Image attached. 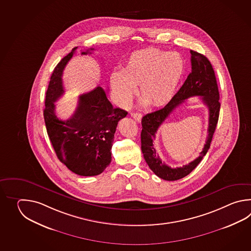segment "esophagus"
<instances>
[{"instance_id": "esophagus-1", "label": "esophagus", "mask_w": 251, "mask_h": 251, "mask_svg": "<svg viewBox=\"0 0 251 251\" xmlns=\"http://www.w3.org/2000/svg\"><path fill=\"white\" fill-rule=\"evenodd\" d=\"M131 117L136 121V122H141L142 118H143V115L141 113H130Z\"/></svg>"}]
</instances>
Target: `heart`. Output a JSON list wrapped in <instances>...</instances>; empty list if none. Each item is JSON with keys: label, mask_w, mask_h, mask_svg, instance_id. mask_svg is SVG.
Instances as JSON below:
<instances>
[{"label": "heart", "mask_w": 251, "mask_h": 251, "mask_svg": "<svg viewBox=\"0 0 251 251\" xmlns=\"http://www.w3.org/2000/svg\"><path fill=\"white\" fill-rule=\"evenodd\" d=\"M184 72L185 63L178 53L144 48L129 56L121 73L111 75L110 86L120 107L129 106L137 86L144 104L162 107L175 96Z\"/></svg>", "instance_id": "b5f03b06"}]
</instances>
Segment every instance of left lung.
<instances>
[{
  "mask_svg": "<svg viewBox=\"0 0 251 251\" xmlns=\"http://www.w3.org/2000/svg\"><path fill=\"white\" fill-rule=\"evenodd\" d=\"M192 72L187 76L179 91L165 107L154 112L149 113L142 118L141 148L144 160L155 175L169 181H174L187 176L200 163L203 156L210 148L213 133L218 123L221 104L219 101L218 85L213 66L207 57L202 53L190 50ZM200 96L209 109V135L200 157L187 166L178 168H171L166 166L155 153L153 146V139L159 127L173 110L190 96Z\"/></svg>",
  "mask_w": 251,
  "mask_h": 251,
  "instance_id": "8db88e82",
  "label": "left lung"
}]
</instances>
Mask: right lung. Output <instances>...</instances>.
I'll return each instance as SVG.
<instances>
[{"label": "right lung", "mask_w": 251, "mask_h": 251, "mask_svg": "<svg viewBox=\"0 0 251 251\" xmlns=\"http://www.w3.org/2000/svg\"><path fill=\"white\" fill-rule=\"evenodd\" d=\"M77 48L53 70L48 85L44 118L48 137L56 156L70 171L80 176H96L111 162L114 135L120 119L127 112L113 107L101 87L79 96L74 115L63 121L55 115L54 102L64 94L63 72ZM93 48L81 52L91 53Z\"/></svg>", "instance_id": "1"}]
</instances>
